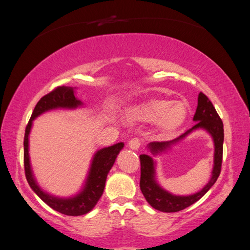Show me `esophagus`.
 Listing matches in <instances>:
<instances>
[{
	"instance_id": "esophagus-1",
	"label": "esophagus",
	"mask_w": 250,
	"mask_h": 250,
	"mask_svg": "<svg viewBox=\"0 0 250 250\" xmlns=\"http://www.w3.org/2000/svg\"><path fill=\"white\" fill-rule=\"evenodd\" d=\"M128 147L132 150H138L141 147V141L138 138H133L128 143Z\"/></svg>"
}]
</instances>
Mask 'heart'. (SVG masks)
Listing matches in <instances>:
<instances>
[{"mask_svg": "<svg viewBox=\"0 0 250 250\" xmlns=\"http://www.w3.org/2000/svg\"><path fill=\"white\" fill-rule=\"evenodd\" d=\"M183 107L181 108V106ZM139 119L149 123H157L164 132H171L178 127L186 118L185 104L167 99H155L142 105L138 109Z\"/></svg>", "mask_w": 250, "mask_h": 250, "instance_id": "heart-1", "label": "heart"}]
</instances>
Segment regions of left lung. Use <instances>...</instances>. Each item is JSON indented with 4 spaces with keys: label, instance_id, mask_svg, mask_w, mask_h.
<instances>
[{
    "label": "left lung",
    "instance_id": "obj_1",
    "mask_svg": "<svg viewBox=\"0 0 250 250\" xmlns=\"http://www.w3.org/2000/svg\"><path fill=\"white\" fill-rule=\"evenodd\" d=\"M193 121L194 126L187 130L185 133L179 135L178 138L167 142H152L147 145L148 150L152 155L156 156L163 152L171 149L181 140H184L187 135L192 133L195 130H206L213 139L215 152H214V167L211 171V176L208 183L204 186L197 193L187 196L173 195L170 192L166 191L156 181L155 177V162L152 156L147 154H141V180L140 188L147 200L153 208L165 211V213H175L186 208L192 206L193 203L198 201L202 196H204L209 188L214 186L221 172L222 165V154H223V141H224V130L222 120L217 113L214 105L211 104L208 98L203 93L198 95V105L196 108Z\"/></svg>",
    "mask_w": 250,
    "mask_h": 250
}]
</instances>
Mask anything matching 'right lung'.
<instances>
[{
	"instance_id": "add662e5",
	"label": "right lung",
	"mask_w": 250,
	"mask_h": 250,
	"mask_svg": "<svg viewBox=\"0 0 250 250\" xmlns=\"http://www.w3.org/2000/svg\"><path fill=\"white\" fill-rule=\"evenodd\" d=\"M82 102L75 97V88L70 86H58L48 95L43 96L37 102L25 130L24 138V166L26 178L30 188L34 193L50 208L67 216H81L92 210L99 201L105 188L107 174L116 162L120 151L123 149L124 143L98 150L94 154L92 164L85 183L81 191L72 197H57L44 192L37 184L33 175L29 156V134L31 131L33 121L43 112L53 109H75L82 106Z\"/></svg>"
}]
</instances>
